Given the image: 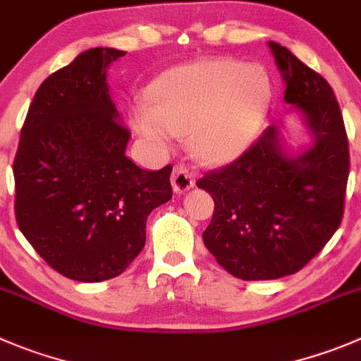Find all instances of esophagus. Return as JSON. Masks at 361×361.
Returning a JSON list of instances; mask_svg holds the SVG:
<instances>
[{
	"instance_id": "1",
	"label": "esophagus",
	"mask_w": 361,
	"mask_h": 361,
	"mask_svg": "<svg viewBox=\"0 0 361 361\" xmlns=\"http://www.w3.org/2000/svg\"><path fill=\"white\" fill-rule=\"evenodd\" d=\"M171 183H173L174 192H178V194H183V192L190 190V188L194 187L196 180H194V173L188 169L187 165L178 164V165H174L173 176H171Z\"/></svg>"
}]
</instances>
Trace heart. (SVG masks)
<instances>
[{"label": "heart", "instance_id": "obj_1", "mask_svg": "<svg viewBox=\"0 0 361 361\" xmlns=\"http://www.w3.org/2000/svg\"><path fill=\"white\" fill-rule=\"evenodd\" d=\"M271 106V83L255 66L212 59L165 73L135 104L131 124L157 149L188 137L204 164H224L247 149Z\"/></svg>", "mask_w": 361, "mask_h": 361}]
</instances>
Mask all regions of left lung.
I'll return each instance as SVG.
<instances>
[{
	"instance_id": "obj_1",
	"label": "left lung",
	"mask_w": 361,
	"mask_h": 361,
	"mask_svg": "<svg viewBox=\"0 0 361 361\" xmlns=\"http://www.w3.org/2000/svg\"><path fill=\"white\" fill-rule=\"evenodd\" d=\"M269 48L287 85L285 103L302 116L312 146L288 154L272 124L240 158L197 181L215 203L204 245L245 281L294 274L328 244L349 176L348 135L329 83L278 42Z\"/></svg>"
}]
</instances>
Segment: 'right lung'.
<instances>
[{
	"label": "right lung",
	"mask_w": 361,
	"mask_h": 361,
	"mask_svg": "<svg viewBox=\"0 0 361 361\" xmlns=\"http://www.w3.org/2000/svg\"><path fill=\"white\" fill-rule=\"evenodd\" d=\"M124 55L87 49L44 80L13 160L19 230L74 281L126 271L146 244L147 215L173 197V165L144 171L126 157L131 135L106 85V69Z\"/></svg>",
	"instance_id": "right-lung-1"
}]
</instances>
